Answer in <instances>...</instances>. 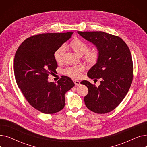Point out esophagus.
Wrapping results in <instances>:
<instances>
[{"label":"esophagus","instance_id":"obj_1","mask_svg":"<svg viewBox=\"0 0 147 147\" xmlns=\"http://www.w3.org/2000/svg\"><path fill=\"white\" fill-rule=\"evenodd\" d=\"M73 82H74V83L75 84V85H76V86H79L80 84V82L79 81H78V80H74Z\"/></svg>","mask_w":147,"mask_h":147}]
</instances>
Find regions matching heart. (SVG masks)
<instances>
[{
  "mask_svg": "<svg viewBox=\"0 0 147 147\" xmlns=\"http://www.w3.org/2000/svg\"><path fill=\"white\" fill-rule=\"evenodd\" d=\"M69 46L73 50L82 56L84 55V59L88 63L90 64H94L96 63L99 56V52L98 49L94 48L89 49L88 44L84 41L78 38H74L69 43ZM66 51V47L64 45L60 46L55 51L53 54L57 63H60L63 60L64 56ZM84 67L82 65H78L73 67L67 68L64 70V74L72 78L77 79L80 76V73L84 70Z\"/></svg>",
  "mask_w": 147,
  "mask_h": 147,
  "instance_id": "1",
  "label": "heart"
}]
</instances>
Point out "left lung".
<instances>
[{"mask_svg": "<svg viewBox=\"0 0 147 147\" xmlns=\"http://www.w3.org/2000/svg\"><path fill=\"white\" fill-rule=\"evenodd\" d=\"M94 44L99 52L96 63L88 72L90 79H101L95 86L87 80L81 84L89 90L84 97L88 109L98 114L115 109L127 94L133 79V62L126 43L119 36L103 32H78Z\"/></svg>", "mask_w": 147, "mask_h": 147, "instance_id": "left-lung-1", "label": "left lung"}]
</instances>
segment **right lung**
<instances>
[{
    "instance_id": "obj_1",
    "label": "right lung",
    "mask_w": 147,
    "mask_h": 147,
    "mask_svg": "<svg viewBox=\"0 0 147 147\" xmlns=\"http://www.w3.org/2000/svg\"><path fill=\"white\" fill-rule=\"evenodd\" d=\"M73 32L44 33L30 37L15 55L13 70L18 86L29 104L45 114H53L65 106V94L74 83L63 76L58 84L49 82L48 75L56 71L55 51L71 38Z\"/></svg>"
}]
</instances>
